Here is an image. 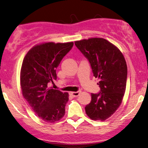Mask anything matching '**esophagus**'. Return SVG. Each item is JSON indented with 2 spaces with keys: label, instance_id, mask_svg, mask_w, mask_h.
Returning a JSON list of instances; mask_svg holds the SVG:
<instances>
[{
  "label": "esophagus",
  "instance_id": "obj_1",
  "mask_svg": "<svg viewBox=\"0 0 148 148\" xmlns=\"http://www.w3.org/2000/svg\"><path fill=\"white\" fill-rule=\"evenodd\" d=\"M80 91H76V92H71V95L72 96H73L74 97H78L79 95L80 94Z\"/></svg>",
  "mask_w": 148,
  "mask_h": 148
}]
</instances>
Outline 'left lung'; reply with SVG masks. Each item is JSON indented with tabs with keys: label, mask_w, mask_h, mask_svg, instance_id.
Instances as JSON below:
<instances>
[{
	"label": "left lung",
	"mask_w": 148,
	"mask_h": 148,
	"mask_svg": "<svg viewBox=\"0 0 148 148\" xmlns=\"http://www.w3.org/2000/svg\"><path fill=\"white\" fill-rule=\"evenodd\" d=\"M75 45L89 60L93 76L98 77L101 91L91 93V101L85 108L95 121H104L119 107L126 89L127 66L121 51L102 38L75 41Z\"/></svg>",
	"instance_id": "obj_1"
}]
</instances>
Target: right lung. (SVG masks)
Listing matches in <instances>:
<instances>
[{
  "label": "right lung",
  "instance_id": "right-lung-1",
  "mask_svg": "<svg viewBox=\"0 0 148 148\" xmlns=\"http://www.w3.org/2000/svg\"><path fill=\"white\" fill-rule=\"evenodd\" d=\"M74 43L44 42L27 52L22 62L20 85L22 95L40 118L47 123L58 121L65 114L68 92L49 88L57 79L56 69Z\"/></svg>",
  "mask_w": 148,
  "mask_h": 148
}]
</instances>
